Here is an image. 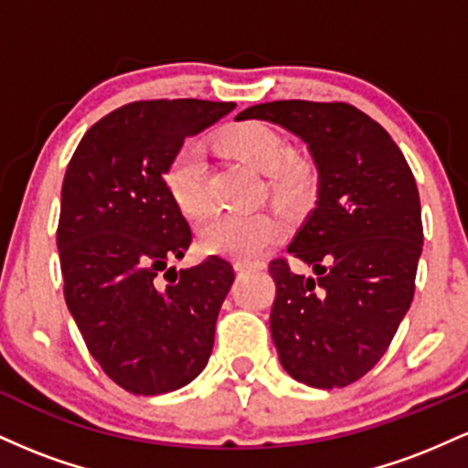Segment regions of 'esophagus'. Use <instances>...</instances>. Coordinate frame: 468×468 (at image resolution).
Returning <instances> with one entry per match:
<instances>
[{
  "instance_id": "obj_1",
  "label": "esophagus",
  "mask_w": 468,
  "mask_h": 468,
  "mask_svg": "<svg viewBox=\"0 0 468 468\" xmlns=\"http://www.w3.org/2000/svg\"><path fill=\"white\" fill-rule=\"evenodd\" d=\"M235 271H238V272L261 271V264H255V261H235Z\"/></svg>"
}]
</instances>
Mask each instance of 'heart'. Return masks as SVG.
<instances>
[{
    "label": "heart",
    "instance_id": "obj_1",
    "mask_svg": "<svg viewBox=\"0 0 468 468\" xmlns=\"http://www.w3.org/2000/svg\"><path fill=\"white\" fill-rule=\"evenodd\" d=\"M218 147L230 158L266 174L268 196L286 211H297L314 191V165L308 155L290 152L286 138L261 121L235 122L218 136ZM169 200L185 218L207 208V163L196 144L185 143L171 154L163 171ZM282 235V222L271 211L216 213L197 230V246L208 255L252 261Z\"/></svg>",
    "mask_w": 468,
    "mask_h": 468
}]
</instances>
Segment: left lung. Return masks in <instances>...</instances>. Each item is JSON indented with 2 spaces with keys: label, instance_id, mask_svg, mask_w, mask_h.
<instances>
[{
  "label": "left lung",
  "instance_id": "left-lung-1",
  "mask_svg": "<svg viewBox=\"0 0 468 468\" xmlns=\"http://www.w3.org/2000/svg\"><path fill=\"white\" fill-rule=\"evenodd\" d=\"M308 143L319 200L288 252L268 264L275 282L271 332L283 369L310 388H346L388 352L416 290L420 196L399 144L350 103L272 101L239 112Z\"/></svg>",
  "mask_w": 468,
  "mask_h": 468
}]
</instances>
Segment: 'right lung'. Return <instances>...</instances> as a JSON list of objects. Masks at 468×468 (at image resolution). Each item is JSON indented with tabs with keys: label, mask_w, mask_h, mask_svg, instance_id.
<instances>
[{
	"label": "right lung",
	"mask_w": 468,
	"mask_h": 468,
	"mask_svg": "<svg viewBox=\"0 0 468 468\" xmlns=\"http://www.w3.org/2000/svg\"><path fill=\"white\" fill-rule=\"evenodd\" d=\"M233 107L133 101L94 122L68 165L57 227L63 294L90 354L132 394L185 388L211 356L235 272L216 255L185 271L166 268L193 238L163 171L185 138Z\"/></svg>",
	"instance_id": "obj_1"
}]
</instances>
